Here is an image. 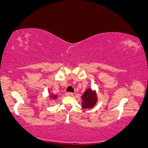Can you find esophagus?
I'll return each mask as SVG.
<instances>
[{"mask_svg": "<svg viewBox=\"0 0 148 148\" xmlns=\"http://www.w3.org/2000/svg\"><path fill=\"white\" fill-rule=\"evenodd\" d=\"M66 95L69 96H73V92H67L66 93Z\"/></svg>", "mask_w": 148, "mask_h": 148, "instance_id": "esophagus-1", "label": "esophagus"}]
</instances>
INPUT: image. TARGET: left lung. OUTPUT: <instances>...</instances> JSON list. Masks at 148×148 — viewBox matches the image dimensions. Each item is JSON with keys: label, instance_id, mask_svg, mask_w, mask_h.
Here are the masks:
<instances>
[{"label": "left lung", "instance_id": "obj_1", "mask_svg": "<svg viewBox=\"0 0 148 148\" xmlns=\"http://www.w3.org/2000/svg\"><path fill=\"white\" fill-rule=\"evenodd\" d=\"M83 102L82 107L83 109H91L96 104L97 98L95 91H92L91 89L88 88L84 92L82 96Z\"/></svg>", "mask_w": 148, "mask_h": 148}]
</instances>
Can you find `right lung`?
I'll list each match as a JSON object with an SVG mask.
<instances>
[{
	"label": "right lung",
	"instance_id": "right-lung-1",
	"mask_svg": "<svg viewBox=\"0 0 148 148\" xmlns=\"http://www.w3.org/2000/svg\"><path fill=\"white\" fill-rule=\"evenodd\" d=\"M51 97L53 99H57V95H51Z\"/></svg>",
	"mask_w": 148,
	"mask_h": 148
}]
</instances>
